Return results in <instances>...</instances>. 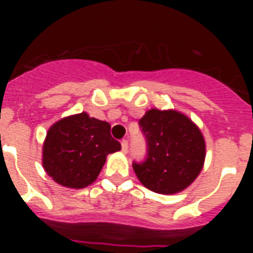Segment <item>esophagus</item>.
<instances>
[{
  "mask_svg": "<svg viewBox=\"0 0 253 253\" xmlns=\"http://www.w3.org/2000/svg\"><path fill=\"white\" fill-rule=\"evenodd\" d=\"M121 146H122V152L127 154V151H128V142H127L126 139H123L122 142H121Z\"/></svg>",
  "mask_w": 253,
  "mask_h": 253,
  "instance_id": "obj_1",
  "label": "esophagus"
}]
</instances>
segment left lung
<instances>
[{"instance_id":"left-lung-1","label":"left lung","mask_w":253,"mask_h":253,"mask_svg":"<svg viewBox=\"0 0 253 253\" xmlns=\"http://www.w3.org/2000/svg\"><path fill=\"white\" fill-rule=\"evenodd\" d=\"M147 140V158L132 163L139 181L160 194H174L188 188L202 170L204 135L176 110L151 109L139 121Z\"/></svg>"}]
</instances>
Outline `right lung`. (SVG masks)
I'll return each mask as SVG.
<instances>
[{"label": "right lung", "mask_w": 253, "mask_h": 253, "mask_svg": "<svg viewBox=\"0 0 253 253\" xmlns=\"http://www.w3.org/2000/svg\"><path fill=\"white\" fill-rule=\"evenodd\" d=\"M121 150L110 125L86 113L60 119L49 127L43 144V168L57 184L81 189L93 184L109 154Z\"/></svg>", "instance_id": "1"}]
</instances>
